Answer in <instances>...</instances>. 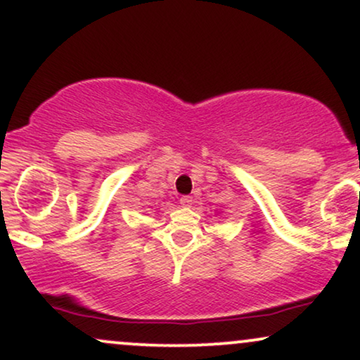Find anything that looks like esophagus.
<instances>
[{"label": "esophagus", "instance_id": "34e87169", "mask_svg": "<svg viewBox=\"0 0 360 360\" xmlns=\"http://www.w3.org/2000/svg\"><path fill=\"white\" fill-rule=\"evenodd\" d=\"M193 201H194V199L191 198V195H183V198L179 199V204H181V206H183V207H189L191 204H193Z\"/></svg>", "mask_w": 360, "mask_h": 360}]
</instances>
